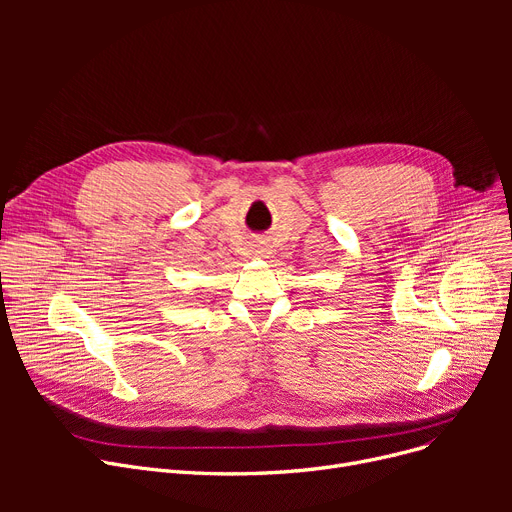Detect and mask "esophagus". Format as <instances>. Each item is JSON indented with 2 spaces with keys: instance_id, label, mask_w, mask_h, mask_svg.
Instances as JSON below:
<instances>
[{
  "instance_id": "1",
  "label": "esophagus",
  "mask_w": 512,
  "mask_h": 512,
  "mask_svg": "<svg viewBox=\"0 0 512 512\" xmlns=\"http://www.w3.org/2000/svg\"><path fill=\"white\" fill-rule=\"evenodd\" d=\"M251 249H253V251H251L253 257H257V259H267V257H270V247H267L263 240L255 242V245H253Z\"/></svg>"
}]
</instances>
